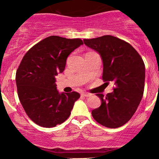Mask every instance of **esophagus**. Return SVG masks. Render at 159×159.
<instances>
[{"mask_svg":"<svg viewBox=\"0 0 159 159\" xmlns=\"http://www.w3.org/2000/svg\"><path fill=\"white\" fill-rule=\"evenodd\" d=\"M82 96H84V97H90L91 96V93H81Z\"/></svg>","mask_w":159,"mask_h":159,"instance_id":"obj_1","label":"esophagus"}]
</instances>
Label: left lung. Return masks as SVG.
Masks as SVG:
<instances>
[{
	"label": "left lung",
	"mask_w": 159,
	"mask_h": 159,
	"mask_svg": "<svg viewBox=\"0 0 159 159\" xmlns=\"http://www.w3.org/2000/svg\"><path fill=\"white\" fill-rule=\"evenodd\" d=\"M84 45L101 56L103 80L114 81L116 87L101 100L100 107L92 111L95 121L104 127L117 128L127 122L135 113L144 92V62L129 43L116 37L104 35L84 39Z\"/></svg>",
	"instance_id": "obj_1"
}]
</instances>
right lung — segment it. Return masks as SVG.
Returning a JSON list of instances; mask_svg holds the SVG:
<instances>
[{
    "label": "right lung",
    "mask_w": 159,
    "mask_h": 159,
    "mask_svg": "<svg viewBox=\"0 0 159 159\" xmlns=\"http://www.w3.org/2000/svg\"><path fill=\"white\" fill-rule=\"evenodd\" d=\"M82 44L81 39L49 36L31 48L21 60L16 73L18 96L27 116L40 127L62 124L80 98L75 91L58 92L56 76L64 71L69 54Z\"/></svg>",
    "instance_id": "right-lung-1"
}]
</instances>
